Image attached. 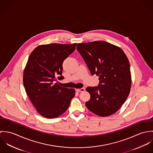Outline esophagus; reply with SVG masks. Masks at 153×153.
I'll return each instance as SVG.
<instances>
[{
	"mask_svg": "<svg viewBox=\"0 0 153 153\" xmlns=\"http://www.w3.org/2000/svg\"><path fill=\"white\" fill-rule=\"evenodd\" d=\"M76 91L77 92H83L85 91V88H81L80 89H76Z\"/></svg>",
	"mask_w": 153,
	"mask_h": 153,
	"instance_id": "obj_1",
	"label": "esophagus"
}]
</instances>
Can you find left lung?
Returning a JSON list of instances; mask_svg holds the SVG:
<instances>
[{
  "label": "left lung",
  "mask_w": 153,
  "mask_h": 153,
  "mask_svg": "<svg viewBox=\"0 0 153 153\" xmlns=\"http://www.w3.org/2000/svg\"><path fill=\"white\" fill-rule=\"evenodd\" d=\"M76 49L91 75L99 76L97 87L86 88L91 95L86 107L101 117L114 114L130 92V65L126 55L120 48L102 41L78 44Z\"/></svg>",
  "instance_id": "1"
}]
</instances>
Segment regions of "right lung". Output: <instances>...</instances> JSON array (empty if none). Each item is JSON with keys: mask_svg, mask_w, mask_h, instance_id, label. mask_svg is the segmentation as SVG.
<instances>
[{"mask_svg": "<svg viewBox=\"0 0 153 153\" xmlns=\"http://www.w3.org/2000/svg\"><path fill=\"white\" fill-rule=\"evenodd\" d=\"M76 44H51L36 47L30 53L23 72L26 92L39 114L56 118L68 108L75 91L60 86L62 64L75 49Z\"/></svg>", "mask_w": 153, "mask_h": 153, "instance_id": "obj_1", "label": "right lung"}]
</instances>
